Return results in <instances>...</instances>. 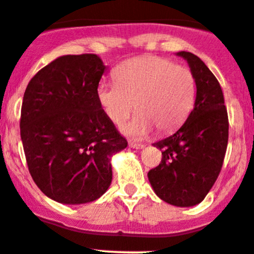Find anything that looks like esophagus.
<instances>
[{"instance_id":"obj_1","label":"esophagus","mask_w":254,"mask_h":254,"mask_svg":"<svg viewBox=\"0 0 254 254\" xmlns=\"http://www.w3.org/2000/svg\"><path fill=\"white\" fill-rule=\"evenodd\" d=\"M129 145L132 148H134V149H142V148H144V144H142V143H135V142H129Z\"/></svg>"}]
</instances>
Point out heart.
I'll use <instances>...</instances> for the list:
<instances>
[{
	"instance_id": "1",
	"label": "heart",
	"mask_w": 254,
	"mask_h": 254,
	"mask_svg": "<svg viewBox=\"0 0 254 254\" xmlns=\"http://www.w3.org/2000/svg\"><path fill=\"white\" fill-rule=\"evenodd\" d=\"M115 77L114 82H99L97 102L116 126L124 125L137 109V116L124 128L133 137L147 135L153 128L162 134L172 132L194 107V74L167 58L145 55L128 59L116 67Z\"/></svg>"
}]
</instances>
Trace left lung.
<instances>
[{
	"label": "left lung",
	"instance_id": "obj_1",
	"mask_svg": "<svg viewBox=\"0 0 254 254\" xmlns=\"http://www.w3.org/2000/svg\"><path fill=\"white\" fill-rule=\"evenodd\" d=\"M196 80L191 114L174 134L154 143L162 162L148 173L154 192L170 205L199 204L222 168L228 142V116L222 90L215 75L199 57L179 52Z\"/></svg>",
	"mask_w": 254,
	"mask_h": 254
}]
</instances>
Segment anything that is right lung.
<instances>
[{
    "label": "right lung",
    "instance_id": "1",
    "mask_svg": "<svg viewBox=\"0 0 254 254\" xmlns=\"http://www.w3.org/2000/svg\"><path fill=\"white\" fill-rule=\"evenodd\" d=\"M106 66L96 54L64 55L31 79L21 110L28 170L43 194L67 205L99 199L112 182L111 157L127 147L100 107Z\"/></svg>",
    "mask_w": 254,
    "mask_h": 254
}]
</instances>
